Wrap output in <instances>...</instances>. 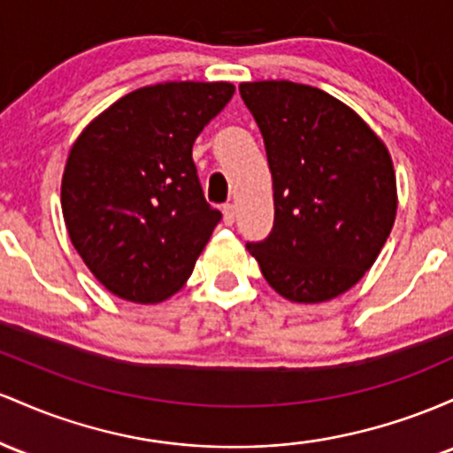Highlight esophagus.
<instances>
[{
  "label": "esophagus",
  "instance_id": "obj_1",
  "mask_svg": "<svg viewBox=\"0 0 453 453\" xmlns=\"http://www.w3.org/2000/svg\"><path fill=\"white\" fill-rule=\"evenodd\" d=\"M222 220H225V225L226 226H231L233 222H235V205H233V203H226L225 207H222Z\"/></svg>",
  "mask_w": 453,
  "mask_h": 453
}]
</instances>
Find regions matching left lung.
<instances>
[{
	"label": "left lung",
	"instance_id": "8db88e82",
	"mask_svg": "<svg viewBox=\"0 0 453 453\" xmlns=\"http://www.w3.org/2000/svg\"><path fill=\"white\" fill-rule=\"evenodd\" d=\"M265 141L273 228L246 243L284 299L321 303L374 265L398 211L388 145L342 100L293 81L240 85Z\"/></svg>",
	"mask_w": 453,
	"mask_h": 453
}]
</instances>
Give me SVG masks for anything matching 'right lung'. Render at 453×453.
I'll return each mask as SVG.
<instances>
[{
	"mask_svg": "<svg viewBox=\"0 0 453 453\" xmlns=\"http://www.w3.org/2000/svg\"><path fill=\"white\" fill-rule=\"evenodd\" d=\"M226 81H166L119 98L70 147L62 213L106 291L158 303L184 287L222 213L203 196L192 145L225 109Z\"/></svg>",
	"mask_w": 453,
	"mask_h": 453,
	"instance_id": "right-lung-1",
	"label": "right lung"
}]
</instances>
